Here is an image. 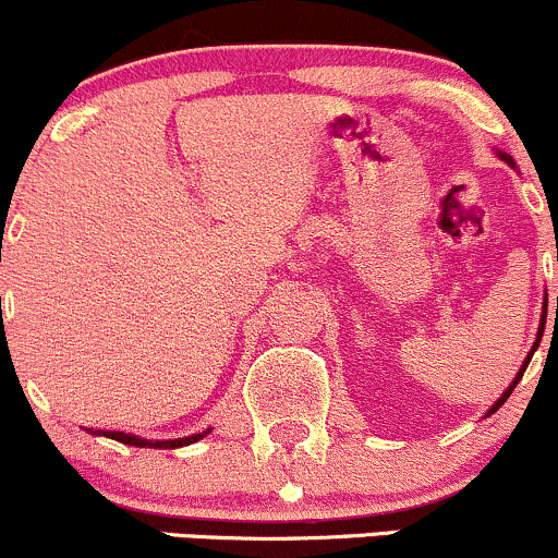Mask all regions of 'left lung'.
<instances>
[{"instance_id": "obj_1", "label": "left lung", "mask_w": 558, "mask_h": 558, "mask_svg": "<svg viewBox=\"0 0 558 558\" xmlns=\"http://www.w3.org/2000/svg\"><path fill=\"white\" fill-rule=\"evenodd\" d=\"M501 157L506 159V162H511V159H509V157H506V155H501ZM543 306H546V310H548V299H546V304H543ZM556 306H558V299H556ZM543 328H546V312H543V317H541V328H537V341H535V345H533V351H530V354H527V360H524V364H522V369H520V373H517V377H514V383H511V386L504 390V396H501V399H498L496 403H493V407H490V412H488V414H493V412H496V409H498V407H501V403H504L506 399H509V396H511V390H514V386H517V383H520V380H522L524 369H527V364H530V360H533L535 349H537V345H541V338H543Z\"/></svg>"}]
</instances>
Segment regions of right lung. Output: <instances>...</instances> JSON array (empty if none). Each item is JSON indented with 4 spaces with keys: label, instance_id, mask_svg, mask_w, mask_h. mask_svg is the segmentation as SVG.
I'll return each instance as SVG.
<instances>
[{
    "label": "right lung",
    "instance_id": "obj_1",
    "mask_svg": "<svg viewBox=\"0 0 558 558\" xmlns=\"http://www.w3.org/2000/svg\"><path fill=\"white\" fill-rule=\"evenodd\" d=\"M94 433V430H92ZM209 430L204 433H196L191 435V438H178V440H146V438H138V435H128V433H114V430H96V435H107V438L112 440H120V444H128V446H138V448H146V446H155V448H181V446H189V444H196L198 438H204Z\"/></svg>",
    "mask_w": 558,
    "mask_h": 558
}]
</instances>
